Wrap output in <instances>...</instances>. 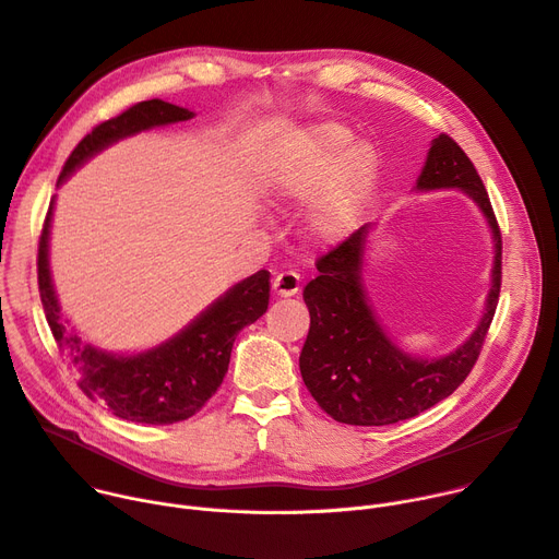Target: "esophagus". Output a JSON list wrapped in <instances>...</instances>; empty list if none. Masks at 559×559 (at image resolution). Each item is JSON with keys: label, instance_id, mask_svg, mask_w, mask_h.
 <instances>
[{"label": "esophagus", "instance_id": "34e87169", "mask_svg": "<svg viewBox=\"0 0 559 559\" xmlns=\"http://www.w3.org/2000/svg\"><path fill=\"white\" fill-rule=\"evenodd\" d=\"M299 282L302 280H299L295 271H284V273H277V277L273 280V290L280 297H293L299 290Z\"/></svg>", "mask_w": 559, "mask_h": 559}]
</instances>
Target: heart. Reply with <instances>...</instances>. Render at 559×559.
I'll return each instance as SVG.
<instances>
[{"instance_id": "1", "label": "heart", "mask_w": 559, "mask_h": 559, "mask_svg": "<svg viewBox=\"0 0 559 559\" xmlns=\"http://www.w3.org/2000/svg\"><path fill=\"white\" fill-rule=\"evenodd\" d=\"M347 134L320 130L288 143L266 171L269 192L284 203H309L307 224L320 241L345 239L362 219L371 183L373 152L358 143L345 154Z\"/></svg>"}]
</instances>
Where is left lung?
<instances>
[{"label": "left lung", "instance_id": "obj_1", "mask_svg": "<svg viewBox=\"0 0 559 559\" xmlns=\"http://www.w3.org/2000/svg\"><path fill=\"white\" fill-rule=\"evenodd\" d=\"M452 188L477 203L495 241L484 318L454 352L441 358H418L401 349L382 329L362 284L371 224L358 228L316 264L320 275L305 288L311 326L299 354V371L311 396L337 423L392 425L418 416L448 399L481 354L499 302L501 233L475 165L448 134H441L427 152L416 190Z\"/></svg>", "mask_w": 559, "mask_h": 559}]
</instances>
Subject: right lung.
I'll return each mask as SVG.
<instances>
[{"instance_id": "add662e5", "label": "right lung", "mask_w": 559, "mask_h": 559, "mask_svg": "<svg viewBox=\"0 0 559 559\" xmlns=\"http://www.w3.org/2000/svg\"><path fill=\"white\" fill-rule=\"evenodd\" d=\"M194 111L165 100H145L120 116L100 122L84 136L67 158L58 186L78 167L109 145L154 127L190 120ZM51 199L37 248V284L47 322L64 354L78 388L92 401H100L118 418L147 425H169L194 416L219 390L228 371L237 333L260 320L269 309L271 275L257 271L228 288L201 311L186 329L141 354H111L84 342L69 320L62 318L49 266V239L53 222Z\"/></svg>"}]
</instances>
